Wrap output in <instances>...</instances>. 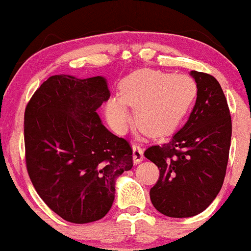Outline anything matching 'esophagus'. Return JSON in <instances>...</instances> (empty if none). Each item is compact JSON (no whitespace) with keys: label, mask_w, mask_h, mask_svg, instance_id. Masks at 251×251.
Listing matches in <instances>:
<instances>
[{"label":"esophagus","mask_w":251,"mask_h":251,"mask_svg":"<svg viewBox=\"0 0 251 251\" xmlns=\"http://www.w3.org/2000/svg\"><path fill=\"white\" fill-rule=\"evenodd\" d=\"M132 157H133L134 164H139L140 162H143L144 152L139 145H133V148H132Z\"/></svg>","instance_id":"esophagus-1"}]
</instances>
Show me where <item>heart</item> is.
<instances>
[{
	"label": "heart",
	"mask_w": 251,
	"mask_h": 251,
	"mask_svg": "<svg viewBox=\"0 0 251 251\" xmlns=\"http://www.w3.org/2000/svg\"><path fill=\"white\" fill-rule=\"evenodd\" d=\"M196 96L197 86L188 75L135 71L120 83L118 99L106 102V117L117 132L125 133L131 123L126 106L134 107L138 127L152 137H165L180 125Z\"/></svg>",
	"instance_id": "obj_1"
}]
</instances>
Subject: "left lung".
I'll return each mask as SVG.
<instances>
[{"mask_svg":"<svg viewBox=\"0 0 251 251\" xmlns=\"http://www.w3.org/2000/svg\"><path fill=\"white\" fill-rule=\"evenodd\" d=\"M190 75L197 98L189 120L169 143L144 153L160 172L150 190L152 204L175 218L192 217L212 203L223 185L231 142V117L220 82L201 72Z\"/></svg>","mask_w":251,"mask_h":251,"instance_id":"obj_1","label":"left lung"}]
</instances>
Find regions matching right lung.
I'll list each match as a JSON object with an SVG mask.
<instances>
[{"mask_svg":"<svg viewBox=\"0 0 251 251\" xmlns=\"http://www.w3.org/2000/svg\"><path fill=\"white\" fill-rule=\"evenodd\" d=\"M103 76L53 75L25 112L28 175L42 201L72 223L99 221L111 209L116 180L133 166L132 149L102 125Z\"/></svg>","mask_w":251,"mask_h":251,"instance_id":"1","label":"right lung"}]
</instances>
